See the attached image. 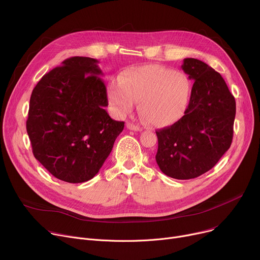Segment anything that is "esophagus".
I'll return each instance as SVG.
<instances>
[{"label": "esophagus", "mask_w": 260, "mask_h": 260, "mask_svg": "<svg viewBox=\"0 0 260 260\" xmlns=\"http://www.w3.org/2000/svg\"><path fill=\"white\" fill-rule=\"evenodd\" d=\"M126 127H127L128 129H131V131H136V132L142 131V128H141L139 125L134 124V123H132V122H127V123H126Z\"/></svg>", "instance_id": "1"}]
</instances>
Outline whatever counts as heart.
<instances>
[{
    "mask_svg": "<svg viewBox=\"0 0 260 260\" xmlns=\"http://www.w3.org/2000/svg\"><path fill=\"white\" fill-rule=\"evenodd\" d=\"M190 82L182 72L158 64L125 70L118 83L108 88V100L115 112L124 116L140 101V111L148 122L157 127L177 122L186 110L190 98Z\"/></svg>",
    "mask_w": 260,
    "mask_h": 260,
    "instance_id": "heart-1",
    "label": "heart"
}]
</instances>
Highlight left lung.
Masks as SVG:
<instances>
[{
    "label": "left lung",
    "instance_id": "obj_1",
    "mask_svg": "<svg viewBox=\"0 0 260 260\" xmlns=\"http://www.w3.org/2000/svg\"><path fill=\"white\" fill-rule=\"evenodd\" d=\"M182 70L193 80L182 118L156 131L155 156L160 171L178 180L210 171L233 142L236 101L218 72L197 58H184Z\"/></svg>",
    "mask_w": 260,
    "mask_h": 260
}]
</instances>
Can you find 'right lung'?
Here are the masks:
<instances>
[{
    "label": "right lung",
    "instance_id": "add662e5",
    "mask_svg": "<svg viewBox=\"0 0 260 260\" xmlns=\"http://www.w3.org/2000/svg\"><path fill=\"white\" fill-rule=\"evenodd\" d=\"M98 63L70 57L45 74L30 95L26 132L34 156L64 182L92 179L124 127L105 110L107 89Z\"/></svg>",
    "mask_w": 260,
    "mask_h": 260
}]
</instances>
